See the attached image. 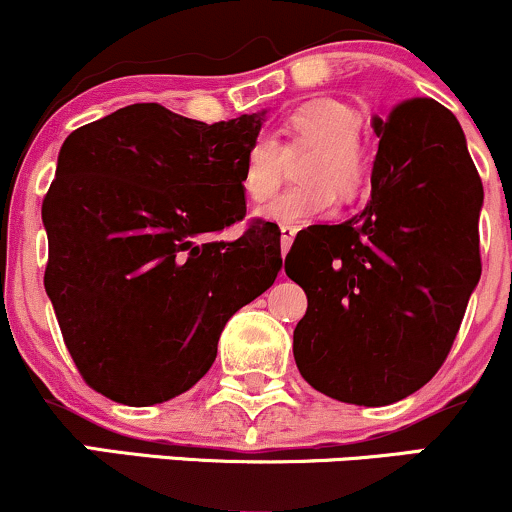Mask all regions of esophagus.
<instances>
[{
	"label": "esophagus",
	"mask_w": 512,
	"mask_h": 512,
	"mask_svg": "<svg viewBox=\"0 0 512 512\" xmlns=\"http://www.w3.org/2000/svg\"><path fill=\"white\" fill-rule=\"evenodd\" d=\"M296 233H298L296 226H281V252H284V255L289 252L293 238H296Z\"/></svg>",
	"instance_id": "34e87169"
}]
</instances>
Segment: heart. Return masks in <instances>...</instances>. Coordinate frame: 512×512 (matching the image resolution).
<instances>
[{
	"label": "heart",
	"mask_w": 512,
	"mask_h": 512,
	"mask_svg": "<svg viewBox=\"0 0 512 512\" xmlns=\"http://www.w3.org/2000/svg\"><path fill=\"white\" fill-rule=\"evenodd\" d=\"M363 120L349 105L320 98L293 110L284 125V142H274L267 134H260L250 142L243 156L240 187L252 204H267L281 185L284 154L313 146L301 163L298 180L303 185L291 187L264 211V219L284 226H301L330 214L342 199H354L366 182V156L361 139Z\"/></svg>",
	"instance_id": "b5f03b06"
}]
</instances>
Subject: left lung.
<instances>
[{
  "instance_id": "8db88e82",
  "label": "left lung",
  "mask_w": 512,
  "mask_h": 512,
  "mask_svg": "<svg viewBox=\"0 0 512 512\" xmlns=\"http://www.w3.org/2000/svg\"><path fill=\"white\" fill-rule=\"evenodd\" d=\"M370 202L351 221L310 226L284 269L308 296L293 330L305 383L383 407L424 387L448 358L481 276L484 187L460 122L433 98L373 120Z\"/></svg>"
}]
</instances>
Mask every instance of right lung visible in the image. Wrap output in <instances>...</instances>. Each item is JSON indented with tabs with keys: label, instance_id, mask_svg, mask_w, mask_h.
I'll return each mask as SVG.
<instances>
[{
	"label": "right lung",
	"instance_id": "right-lung-1",
	"mask_svg": "<svg viewBox=\"0 0 512 512\" xmlns=\"http://www.w3.org/2000/svg\"><path fill=\"white\" fill-rule=\"evenodd\" d=\"M260 115L190 120L134 103L74 129L43 199L48 291L74 366L120 404H158L211 368L226 322L274 284L269 221L245 219L243 156Z\"/></svg>",
	"mask_w": 512,
	"mask_h": 512
}]
</instances>
